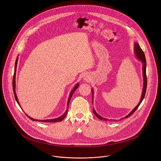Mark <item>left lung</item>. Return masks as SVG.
Instances as JSON below:
<instances>
[{
    "label": "left lung",
    "instance_id": "1",
    "mask_svg": "<svg viewBox=\"0 0 161 161\" xmlns=\"http://www.w3.org/2000/svg\"><path fill=\"white\" fill-rule=\"evenodd\" d=\"M135 54L136 56H137L139 59H140L142 63V75H143V80H144V85H143V89H142V95H141V100H140V102L138 103V105L133 110V111L131 112H130V114L126 116L125 118H127L128 117H129L130 116L133 114V113L137 110L139 105L141 104V103L142 102V100L144 99V96H145V93H146V88H147V77H146V58H145V55H144V53L143 52V51L141 49V48L140 47L139 45H138V43H135ZM93 93V92H92ZM93 101V100H92V102ZM93 112L94 114V115H95L98 118H99L101 120H104V121H112V119H108L107 118H103L102 116H100L99 115H98L96 112L95 111L94 108H93ZM123 119H124V118H123ZM115 120V119H114Z\"/></svg>",
    "mask_w": 161,
    "mask_h": 161
}]
</instances>
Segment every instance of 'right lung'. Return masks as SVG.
<instances>
[{"label":"right lung","instance_id":"obj_1","mask_svg":"<svg viewBox=\"0 0 161 161\" xmlns=\"http://www.w3.org/2000/svg\"><path fill=\"white\" fill-rule=\"evenodd\" d=\"M17 61H18V58H17L16 59V61H15V70H14V77H13V81H12V86H13V91H14V96H15V100L17 101V102L18 103V104L20 105L19 103V100H18V98H17V95H16V93H15V75H16V69H17ZM79 84H77L75 86V87H74V89L72 90V91L70 93V95L69 97V99H68V108H67V110L66 111V112L62 115L60 117L58 118H55V119H44V120H39V119H35L31 117H30L29 116H28L27 115L26 116L31 120L33 121H42V122H45V123H55V122H58V121H61L62 120H63L64 119V118L66 117V116L68 114V107H69V102H70V100L74 93V92L75 91V90L78 88Z\"/></svg>","mask_w":161,"mask_h":161}]
</instances>
